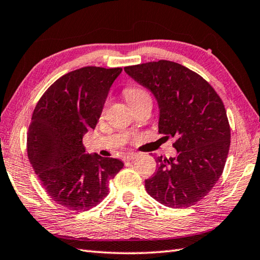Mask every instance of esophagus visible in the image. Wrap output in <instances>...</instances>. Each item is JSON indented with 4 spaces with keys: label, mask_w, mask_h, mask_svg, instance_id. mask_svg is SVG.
I'll return each mask as SVG.
<instances>
[{
    "label": "esophagus",
    "mask_w": 260,
    "mask_h": 260,
    "mask_svg": "<svg viewBox=\"0 0 260 260\" xmlns=\"http://www.w3.org/2000/svg\"><path fill=\"white\" fill-rule=\"evenodd\" d=\"M136 156H137V153H126V154L123 156V160H124L125 162L132 161V160H134Z\"/></svg>",
    "instance_id": "1"
}]
</instances>
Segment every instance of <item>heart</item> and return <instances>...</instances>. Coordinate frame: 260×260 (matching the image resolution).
Returning <instances> with one entry per match:
<instances>
[{
	"instance_id": "1",
	"label": "heart",
	"mask_w": 260,
	"mask_h": 260,
	"mask_svg": "<svg viewBox=\"0 0 260 260\" xmlns=\"http://www.w3.org/2000/svg\"><path fill=\"white\" fill-rule=\"evenodd\" d=\"M125 96H126V100L128 101V104L132 106L136 103H139L140 100L144 99V98H150L149 93H147V91L144 90L143 88H141V86H128V88H126L125 91ZM105 109V108H104Z\"/></svg>"
}]
</instances>
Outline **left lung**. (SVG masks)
<instances>
[{"mask_svg": "<svg viewBox=\"0 0 260 260\" xmlns=\"http://www.w3.org/2000/svg\"><path fill=\"white\" fill-rule=\"evenodd\" d=\"M124 70L154 94L159 133L176 139V157H155L156 171L145 180L147 194L168 207L195 205L221 177L230 149L231 128L223 101L200 74L171 60Z\"/></svg>", "mask_w": 260, "mask_h": 260, "instance_id": "1", "label": "left lung"}]
</instances>
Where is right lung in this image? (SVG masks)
Instances as JSON below:
<instances>
[{
    "label": "right lung",
    "instance_id": "obj_1",
    "mask_svg": "<svg viewBox=\"0 0 260 260\" xmlns=\"http://www.w3.org/2000/svg\"><path fill=\"white\" fill-rule=\"evenodd\" d=\"M123 69L85 66L60 76L38 100L27 134V153L46 192L68 210L82 212L108 195L123 169L114 157L90 155L83 136L94 128L108 91Z\"/></svg>",
    "mask_w": 260,
    "mask_h": 260
}]
</instances>
